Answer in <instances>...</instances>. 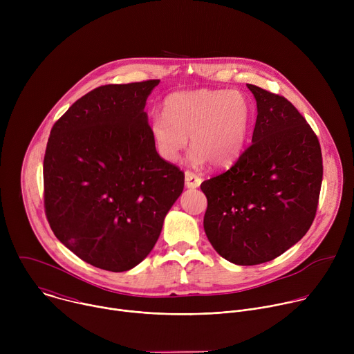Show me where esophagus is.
<instances>
[{"instance_id":"esophagus-1","label":"esophagus","mask_w":354,"mask_h":354,"mask_svg":"<svg viewBox=\"0 0 354 354\" xmlns=\"http://www.w3.org/2000/svg\"><path fill=\"white\" fill-rule=\"evenodd\" d=\"M201 183V178L196 174H193L192 171H186L185 172V185L186 187H190V189H196L198 187Z\"/></svg>"}]
</instances>
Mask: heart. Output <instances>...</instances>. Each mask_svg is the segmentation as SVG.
Instances as JSON below:
<instances>
[{"label":"heart","instance_id":"heart-1","mask_svg":"<svg viewBox=\"0 0 354 354\" xmlns=\"http://www.w3.org/2000/svg\"><path fill=\"white\" fill-rule=\"evenodd\" d=\"M164 111L149 122L151 136L162 158L178 160L189 137L193 148L190 161L196 165L209 161L216 168H224L242 153L252 123V105L242 92H175L165 99Z\"/></svg>","mask_w":354,"mask_h":354}]
</instances>
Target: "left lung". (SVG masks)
Masks as SVG:
<instances>
[{
    "label": "left lung",
    "instance_id": "8db88e82",
    "mask_svg": "<svg viewBox=\"0 0 354 354\" xmlns=\"http://www.w3.org/2000/svg\"><path fill=\"white\" fill-rule=\"evenodd\" d=\"M258 116L252 144L225 172L200 185L207 197L205 231L224 259L269 262L310 230L322 185L317 134L284 96L246 84Z\"/></svg>",
    "mask_w": 354,
    "mask_h": 354
}]
</instances>
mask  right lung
Wrapping results in <instances>:
<instances>
[{"label":"right lung","instance_id":"right-lung-1","mask_svg":"<svg viewBox=\"0 0 354 354\" xmlns=\"http://www.w3.org/2000/svg\"><path fill=\"white\" fill-rule=\"evenodd\" d=\"M160 80L92 89L55 123L43 161L44 213L57 239L109 272L154 248L185 174L160 157L145 100Z\"/></svg>","mask_w":354,"mask_h":354}]
</instances>
